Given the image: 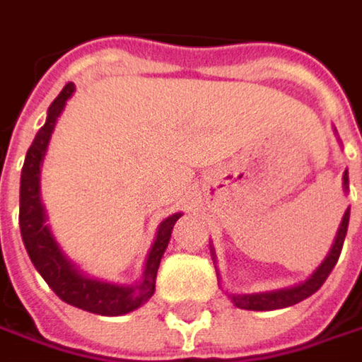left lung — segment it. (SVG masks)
Returning a JSON list of instances; mask_svg holds the SVG:
<instances>
[{
  "instance_id": "left-lung-1",
  "label": "left lung",
  "mask_w": 362,
  "mask_h": 362,
  "mask_svg": "<svg viewBox=\"0 0 362 362\" xmlns=\"http://www.w3.org/2000/svg\"><path fill=\"white\" fill-rule=\"evenodd\" d=\"M342 180H344L342 182L344 190H349V172H344ZM349 219H351V206L346 209V213L342 217V223L338 227L336 240H334V244L329 247L326 260L315 268V272L309 276L308 281H303V283H299L295 287L276 288V291H268V293H247V295H235L233 293V295H229L233 305L240 309H252V311H272V309L295 305V303L311 297L317 288L326 283L332 268L336 266L338 258H340L342 244H344V238H346V229H349Z\"/></svg>"
}]
</instances>
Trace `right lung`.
Returning a JSON list of instances; mask_svg holds the SVG:
<instances>
[{
    "label": "right lung",
    "mask_w": 362,
    "mask_h": 362,
    "mask_svg": "<svg viewBox=\"0 0 362 362\" xmlns=\"http://www.w3.org/2000/svg\"><path fill=\"white\" fill-rule=\"evenodd\" d=\"M74 92V83H67L63 92L54 98L47 112V122L36 133L33 145L26 153L22 176H20V233L34 268L40 272V276L53 288L59 299L90 313L122 315L141 308L153 295L161 256L168 247L174 223L180 219L182 213H174L160 223L156 242L151 245L145 262L143 276L137 285L124 287V285H112V283L90 279L81 274L75 264L67 260V256L61 252L47 225L45 206L40 201V165L45 160L57 118L63 112L67 100Z\"/></svg>",
    "instance_id": "obj_1"
}]
</instances>
